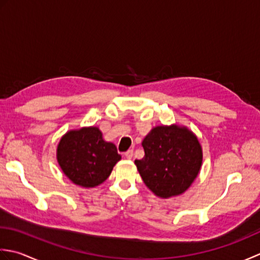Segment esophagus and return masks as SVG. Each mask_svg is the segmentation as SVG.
<instances>
[{
  "label": "esophagus",
  "mask_w": 260,
  "mask_h": 260,
  "mask_svg": "<svg viewBox=\"0 0 260 260\" xmlns=\"http://www.w3.org/2000/svg\"><path fill=\"white\" fill-rule=\"evenodd\" d=\"M124 156H125V158H128V159H131L132 156H134V150L130 149L128 151H125L124 152Z\"/></svg>",
  "instance_id": "1"
}]
</instances>
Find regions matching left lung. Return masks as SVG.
Returning a JSON list of instances; mask_svg holds the SVG:
<instances>
[{
  "mask_svg": "<svg viewBox=\"0 0 260 260\" xmlns=\"http://www.w3.org/2000/svg\"><path fill=\"white\" fill-rule=\"evenodd\" d=\"M145 157L135 164L146 186L160 198L185 192L202 165L198 138L178 125L156 126L144 141Z\"/></svg>",
  "mask_w": 260,
  "mask_h": 260,
  "instance_id": "1",
  "label": "left lung"
}]
</instances>
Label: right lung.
Masks as SVG:
<instances>
[{
    "label": "right lung",
    "instance_id": "add662e5",
    "mask_svg": "<svg viewBox=\"0 0 260 260\" xmlns=\"http://www.w3.org/2000/svg\"><path fill=\"white\" fill-rule=\"evenodd\" d=\"M57 159L73 183L94 187L107 179L121 156L112 142L103 140L99 128L73 130L61 138Z\"/></svg>",
    "mask_w": 260,
    "mask_h": 260
}]
</instances>
